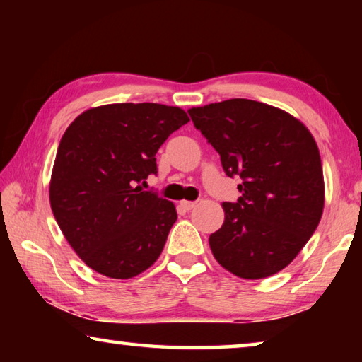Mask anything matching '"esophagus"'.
<instances>
[{
    "mask_svg": "<svg viewBox=\"0 0 362 362\" xmlns=\"http://www.w3.org/2000/svg\"><path fill=\"white\" fill-rule=\"evenodd\" d=\"M180 206H182L185 211H192L193 207L196 206V203H194V201H182Z\"/></svg>",
    "mask_w": 362,
    "mask_h": 362,
    "instance_id": "34e87169",
    "label": "esophagus"
}]
</instances>
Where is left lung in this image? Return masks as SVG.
Here are the masks:
<instances>
[{
	"mask_svg": "<svg viewBox=\"0 0 362 362\" xmlns=\"http://www.w3.org/2000/svg\"><path fill=\"white\" fill-rule=\"evenodd\" d=\"M220 155L241 198L223 203L225 220L209 236L216 260L244 279H262L296 259L324 209L320 150L302 121L284 110L230 99L188 110Z\"/></svg>",
	"mask_w": 362,
	"mask_h": 362,
	"instance_id": "obj_1",
	"label": "left lung"
}]
</instances>
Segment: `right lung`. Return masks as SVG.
<instances>
[{
	"instance_id": "obj_1",
	"label": "right lung",
	"mask_w": 362,
	"mask_h": 362,
	"mask_svg": "<svg viewBox=\"0 0 362 362\" xmlns=\"http://www.w3.org/2000/svg\"><path fill=\"white\" fill-rule=\"evenodd\" d=\"M189 121L161 103H110L76 116L60 140L49 201L65 240L86 265L113 279L144 273L177 220L173 201L142 192L156 151Z\"/></svg>"
}]
</instances>
